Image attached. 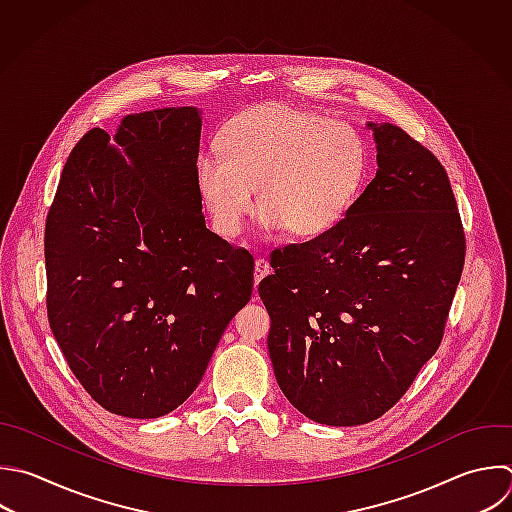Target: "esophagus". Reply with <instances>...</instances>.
Returning a JSON list of instances; mask_svg holds the SVG:
<instances>
[{"label":"esophagus","mask_w":512,"mask_h":512,"mask_svg":"<svg viewBox=\"0 0 512 512\" xmlns=\"http://www.w3.org/2000/svg\"><path fill=\"white\" fill-rule=\"evenodd\" d=\"M268 274H270V264L264 258H258L256 264H254V282L258 284Z\"/></svg>","instance_id":"obj_1"}]
</instances>
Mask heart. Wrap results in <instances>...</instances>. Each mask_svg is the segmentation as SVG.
Listing matches in <instances>:
<instances>
[{"instance_id": "b5f03b06", "label": "heart", "mask_w": 512, "mask_h": 512, "mask_svg": "<svg viewBox=\"0 0 512 512\" xmlns=\"http://www.w3.org/2000/svg\"><path fill=\"white\" fill-rule=\"evenodd\" d=\"M218 150L198 156L196 186L220 236L242 230L258 190L270 230L320 238L348 216L368 172L358 130L286 104L254 106L232 118Z\"/></svg>"}]
</instances>
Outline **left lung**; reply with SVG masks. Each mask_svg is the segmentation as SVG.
Returning a JSON list of instances; mask_svg holds the SVG:
<instances>
[{"label":"left lung","mask_w":512,"mask_h":512,"mask_svg":"<svg viewBox=\"0 0 512 512\" xmlns=\"http://www.w3.org/2000/svg\"><path fill=\"white\" fill-rule=\"evenodd\" d=\"M376 176L328 234L274 250L258 294L280 390L304 416H382L436 352L464 266L448 176L394 124H366Z\"/></svg>","instance_id":"left-lung-1"}]
</instances>
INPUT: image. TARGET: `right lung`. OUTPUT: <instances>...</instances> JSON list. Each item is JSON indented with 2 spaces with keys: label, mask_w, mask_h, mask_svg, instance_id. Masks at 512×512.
<instances>
[{
  "label": "right lung",
  "mask_w": 512,
  "mask_h": 512,
  "mask_svg": "<svg viewBox=\"0 0 512 512\" xmlns=\"http://www.w3.org/2000/svg\"><path fill=\"white\" fill-rule=\"evenodd\" d=\"M202 112L126 116L72 150L46 222L50 328L106 410L158 418L200 384L254 258L206 228L196 186Z\"/></svg>",
  "instance_id": "obj_1"
}]
</instances>
